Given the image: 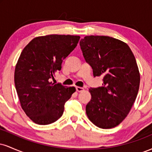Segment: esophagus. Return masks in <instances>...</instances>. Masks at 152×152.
<instances>
[{
  "label": "esophagus",
  "mask_w": 152,
  "mask_h": 152,
  "mask_svg": "<svg viewBox=\"0 0 152 152\" xmlns=\"http://www.w3.org/2000/svg\"><path fill=\"white\" fill-rule=\"evenodd\" d=\"M76 91L78 92H81L83 91V88H82V87H79V86H76Z\"/></svg>",
  "instance_id": "obj_1"
}]
</instances>
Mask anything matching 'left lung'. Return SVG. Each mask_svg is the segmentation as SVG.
<instances>
[{"mask_svg":"<svg viewBox=\"0 0 152 152\" xmlns=\"http://www.w3.org/2000/svg\"><path fill=\"white\" fill-rule=\"evenodd\" d=\"M94 76H103V86L91 88L86 106L88 119L102 129L118 126L129 113L139 91L140 74L126 43L104 36H87L80 41Z\"/></svg>","mask_w":152,"mask_h":152,"instance_id":"8db88e82","label":"left lung"}]
</instances>
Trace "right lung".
Listing matches in <instances>:
<instances>
[{
    "label": "right lung",
    "instance_id": "1",
    "mask_svg": "<svg viewBox=\"0 0 152 152\" xmlns=\"http://www.w3.org/2000/svg\"><path fill=\"white\" fill-rule=\"evenodd\" d=\"M79 39L71 35L38 36L22 50L15 68V86L21 108L34 123L47 125L57 121L76 91L75 87L50 81Z\"/></svg>",
    "mask_w": 152,
    "mask_h": 152
}]
</instances>
